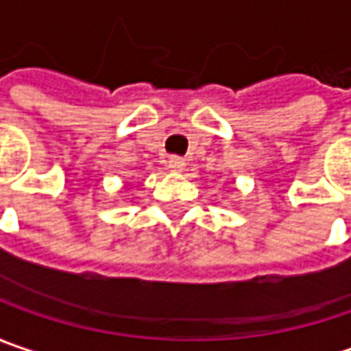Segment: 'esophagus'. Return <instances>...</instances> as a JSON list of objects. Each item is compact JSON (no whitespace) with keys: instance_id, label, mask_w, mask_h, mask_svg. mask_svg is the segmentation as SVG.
I'll return each instance as SVG.
<instances>
[{"instance_id":"1","label":"esophagus","mask_w":351,"mask_h":351,"mask_svg":"<svg viewBox=\"0 0 351 351\" xmlns=\"http://www.w3.org/2000/svg\"><path fill=\"white\" fill-rule=\"evenodd\" d=\"M184 167H186V162H184V159H180V157H171L169 159V169L175 171V173H182Z\"/></svg>"}]
</instances>
